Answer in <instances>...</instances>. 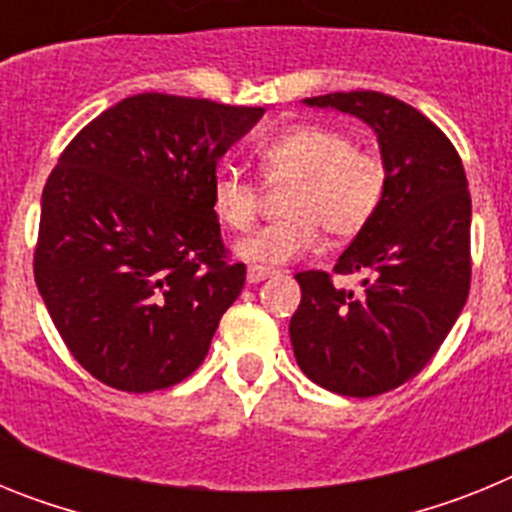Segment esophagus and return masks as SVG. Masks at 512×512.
Segmentation results:
<instances>
[{
  "label": "esophagus",
  "instance_id": "obj_1",
  "mask_svg": "<svg viewBox=\"0 0 512 512\" xmlns=\"http://www.w3.org/2000/svg\"><path fill=\"white\" fill-rule=\"evenodd\" d=\"M271 274H274V271L266 269V266H248L246 279H248V284H259V282H264V279H269Z\"/></svg>",
  "mask_w": 512,
  "mask_h": 512
}]
</instances>
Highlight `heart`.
I'll return each instance as SVG.
<instances>
[{
	"label": "heart",
	"mask_w": 512,
	"mask_h": 512,
	"mask_svg": "<svg viewBox=\"0 0 512 512\" xmlns=\"http://www.w3.org/2000/svg\"><path fill=\"white\" fill-rule=\"evenodd\" d=\"M269 184H289L282 220L256 228L235 243V256L253 266H277L318 248L320 230L348 241L369 225L384 194V161L351 135L328 125H295L256 148ZM212 212L225 228H251L261 207L256 182L235 169H217L210 187Z\"/></svg>",
	"instance_id": "obj_1"
}]
</instances>
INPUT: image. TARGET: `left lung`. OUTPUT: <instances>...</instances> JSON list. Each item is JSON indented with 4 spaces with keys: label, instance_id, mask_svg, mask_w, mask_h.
<instances>
[{
    "label": "left lung",
    "instance_id": "1",
    "mask_svg": "<svg viewBox=\"0 0 512 512\" xmlns=\"http://www.w3.org/2000/svg\"><path fill=\"white\" fill-rule=\"evenodd\" d=\"M364 120L382 151V202L333 274H364L361 292L300 271L289 338L302 372L346 397L390 392L423 369L469 295L472 197L451 140L415 107L379 92L305 99Z\"/></svg>",
    "mask_w": 512,
    "mask_h": 512
}]
</instances>
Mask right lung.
I'll return each instance as SVG.
<instances>
[{"instance_id": "obj_1", "label": "right lung", "mask_w": 512, "mask_h": 512, "mask_svg": "<svg viewBox=\"0 0 512 512\" xmlns=\"http://www.w3.org/2000/svg\"><path fill=\"white\" fill-rule=\"evenodd\" d=\"M261 115L135 94L58 158L40 202L35 284L71 356L107 387L166 390L205 361L246 282L220 238L212 176Z\"/></svg>"}]
</instances>
